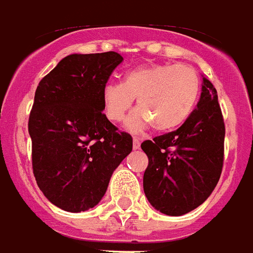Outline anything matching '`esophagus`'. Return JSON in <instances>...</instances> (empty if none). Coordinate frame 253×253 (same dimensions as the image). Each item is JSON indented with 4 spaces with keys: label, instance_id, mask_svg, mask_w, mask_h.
Masks as SVG:
<instances>
[{
    "label": "esophagus",
    "instance_id": "1",
    "mask_svg": "<svg viewBox=\"0 0 253 253\" xmlns=\"http://www.w3.org/2000/svg\"><path fill=\"white\" fill-rule=\"evenodd\" d=\"M139 148H140V140L134 137V139H133V149H139Z\"/></svg>",
    "mask_w": 253,
    "mask_h": 253
}]
</instances>
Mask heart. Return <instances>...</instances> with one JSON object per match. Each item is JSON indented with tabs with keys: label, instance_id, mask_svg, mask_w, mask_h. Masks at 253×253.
Instances as JSON below:
<instances>
[{
	"label": "heart",
	"instance_id": "b5f03b06",
	"mask_svg": "<svg viewBox=\"0 0 253 253\" xmlns=\"http://www.w3.org/2000/svg\"><path fill=\"white\" fill-rule=\"evenodd\" d=\"M201 81L194 68L185 64L147 63L128 70L121 84L102 88L105 116L123 121L136 98L139 108L125 120V129L141 133L151 125L158 132H169L187 121L200 97Z\"/></svg>",
	"mask_w": 253,
	"mask_h": 253
}]
</instances>
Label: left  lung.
Here are the masks:
<instances>
[{
    "instance_id": "8db88e82",
    "label": "left lung",
    "mask_w": 253,
    "mask_h": 253,
    "mask_svg": "<svg viewBox=\"0 0 253 253\" xmlns=\"http://www.w3.org/2000/svg\"><path fill=\"white\" fill-rule=\"evenodd\" d=\"M224 139L217 90L202 77L201 98L185 124L141 144L148 156L143 187L149 204L167 215H183L204 204L220 179Z\"/></svg>"
}]
</instances>
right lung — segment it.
<instances>
[{
	"label": "right lung",
	"instance_id": "1",
	"mask_svg": "<svg viewBox=\"0 0 253 253\" xmlns=\"http://www.w3.org/2000/svg\"><path fill=\"white\" fill-rule=\"evenodd\" d=\"M124 59L117 52L73 53L39 84L28 132L39 189L62 210L79 213L102 200L132 136L104 114L102 88Z\"/></svg>",
	"mask_w": 253,
	"mask_h": 253
}]
</instances>
